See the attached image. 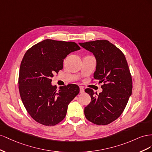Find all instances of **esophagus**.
Returning <instances> with one entry per match:
<instances>
[{
  "label": "esophagus",
  "mask_w": 152,
  "mask_h": 152,
  "mask_svg": "<svg viewBox=\"0 0 152 152\" xmlns=\"http://www.w3.org/2000/svg\"><path fill=\"white\" fill-rule=\"evenodd\" d=\"M84 91H85V90H84V88L83 87V86H80V92L81 94H82V93L84 92Z\"/></svg>",
  "instance_id": "1"
}]
</instances>
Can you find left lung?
Listing matches in <instances>:
<instances>
[{"instance_id":"1","label":"left lung","mask_w":152,"mask_h":152,"mask_svg":"<svg viewBox=\"0 0 152 152\" xmlns=\"http://www.w3.org/2000/svg\"><path fill=\"white\" fill-rule=\"evenodd\" d=\"M80 45L94 55L97 66L94 77L103 83L102 92L99 95L92 88L85 90L91 97L90 103L85 107V117L94 124L107 125L122 115L132 94V80L127 62L122 51L107 40Z\"/></svg>"}]
</instances>
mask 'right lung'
I'll return each instance as SVG.
<instances>
[{"label":"right lung","mask_w":152,"mask_h":152,"mask_svg":"<svg viewBox=\"0 0 152 152\" xmlns=\"http://www.w3.org/2000/svg\"><path fill=\"white\" fill-rule=\"evenodd\" d=\"M80 50L75 42L46 39L29 48L21 60L18 88L26 110L37 122L55 125L66 115L69 104L80 92L79 86L68 84L57 88L51 77L62 70L64 59Z\"/></svg>","instance_id":"add662e5"}]
</instances>
